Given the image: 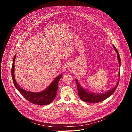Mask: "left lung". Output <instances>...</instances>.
<instances>
[{"label": "left lung", "mask_w": 132, "mask_h": 132, "mask_svg": "<svg viewBox=\"0 0 132 132\" xmlns=\"http://www.w3.org/2000/svg\"><path fill=\"white\" fill-rule=\"evenodd\" d=\"M113 48L115 50V51L116 52L117 54V58L118 62L119 63V65H120V70L119 71V76H120V67H121V59H120V56L119 55V53L117 50L116 47L114 45H113ZM119 79L117 82L116 86L112 89L109 90L105 92L102 93H95L91 92L89 91V90H87L84 87H82L80 84H79V81L77 79H76V84L77 86V89H78V96L79 98L84 101L86 102H89V103H96V102H101L106 98H109L110 96H111L113 93H114L115 90H116L119 82Z\"/></svg>", "instance_id": "1"}]
</instances>
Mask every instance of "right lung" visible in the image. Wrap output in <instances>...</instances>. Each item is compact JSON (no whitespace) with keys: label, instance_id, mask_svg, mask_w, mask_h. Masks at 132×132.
Instances as JSON below:
<instances>
[{"label":"right lung","instance_id":"add662e5","mask_svg":"<svg viewBox=\"0 0 132 132\" xmlns=\"http://www.w3.org/2000/svg\"><path fill=\"white\" fill-rule=\"evenodd\" d=\"M16 58L15 55L13 60L12 67L11 69V75L13 84L16 89L27 100L33 104L37 105H47L53 102L55 99L58 90V84L63 76V74L59 75L51 83V84L44 90L34 92L29 91L21 88L16 82L14 76V61Z\"/></svg>","mask_w":132,"mask_h":132}]
</instances>
